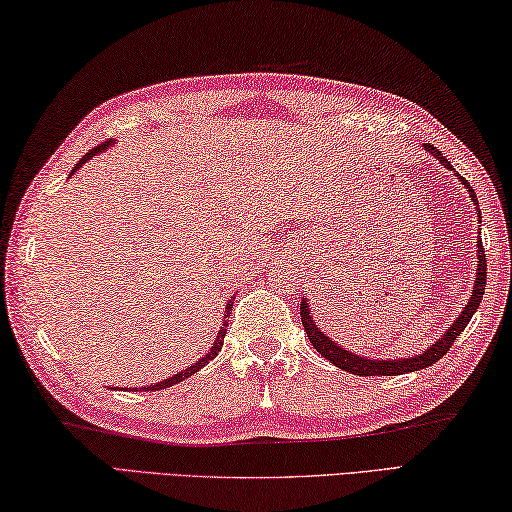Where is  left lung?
<instances>
[{
  "instance_id": "left-lung-1",
  "label": "left lung",
  "mask_w": 512,
  "mask_h": 512,
  "mask_svg": "<svg viewBox=\"0 0 512 512\" xmlns=\"http://www.w3.org/2000/svg\"><path fill=\"white\" fill-rule=\"evenodd\" d=\"M425 150L432 155L434 159L441 161L445 168H452L450 161H447L441 150H436L434 146H429L425 143ZM454 175L459 182L468 188V195L472 197V204L477 206V218H479V227H481V209H479V200H477V193H474V188L470 186V182L465 177H461L459 173L454 170ZM486 274H488V265H486V254H483V245H481V231L477 236V279H474L472 285V294L468 303H465V308L459 312V317L452 321V326L445 330V333L436 339L434 344H429L423 353L418 355H411V357H387V360H373V357H366V355H355L351 351H346L344 346H339L337 342H333L326 333H321V328L317 326L315 317H312V310H310V303L306 299H301V321H303V328H306L310 344L317 348V353H321L326 357V360L333 362L337 369H342L346 373H353V375H402V373H411V371H420V369H427V366L436 364L441 357L450 351V346L454 344V339L459 337L465 326L470 324V319L474 312H477L479 303L483 292H486Z\"/></svg>"
}]
</instances>
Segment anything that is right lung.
Wrapping results in <instances>:
<instances>
[{
    "label": "right lung",
    "mask_w": 512,
    "mask_h": 512,
    "mask_svg": "<svg viewBox=\"0 0 512 512\" xmlns=\"http://www.w3.org/2000/svg\"><path fill=\"white\" fill-rule=\"evenodd\" d=\"M110 146H114V141H105V143H101V146H96L94 150H89L87 155L78 161V164L74 166V170H71V175L76 173V170L83 166V164H87L89 159L92 157H96V155H101V152H105L107 148ZM231 308H233V297L227 301V308H224V317H222V326H220V330H218V337H215V342H213V346L209 348V353H206L204 357H200V360H197L195 364H191L188 366V369H184V371H179V373H175L173 378H166V380H161V382H155V384H150V387H141L139 391H157V389H168V387H173V384H177V382H182V380H186V378H191L193 373H197L200 369H204L206 364H209L215 355L220 353V348H222V342H224V333H227V326H229V317H231Z\"/></svg>",
    "instance_id": "1"
}]
</instances>
